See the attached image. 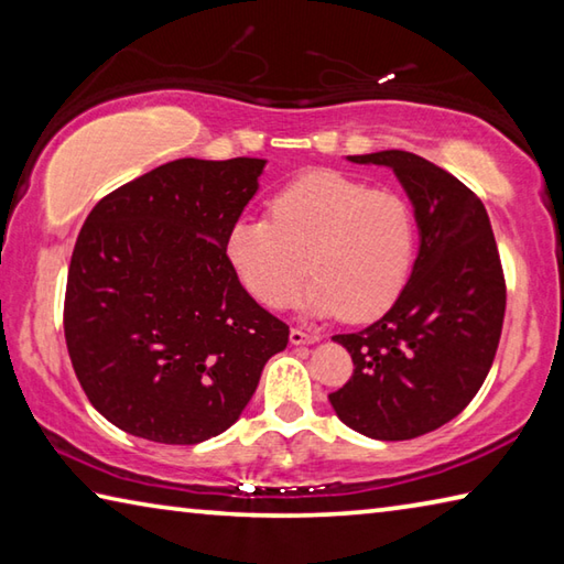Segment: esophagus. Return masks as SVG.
<instances>
[{
	"label": "esophagus",
	"mask_w": 564,
	"mask_h": 564,
	"mask_svg": "<svg viewBox=\"0 0 564 564\" xmlns=\"http://www.w3.org/2000/svg\"><path fill=\"white\" fill-rule=\"evenodd\" d=\"M291 343L293 346H308V343H316V340H321L316 333H305V330H301V328H291Z\"/></svg>",
	"instance_id": "1"
}]
</instances>
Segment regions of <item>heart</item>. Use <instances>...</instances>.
I'll use <instances>...</instances> for the list:
<instances>
[{
  "instance_id": "b5f03b06",
  "label": "heart",
  "mask_w": 564,
  "mask_h": 564,
  "mask_svg": "<svg viewBox=\"0 0 564 564\" xmlns=\"http://www.w3.org/2000/svg\"><path fill=\"white\" fill-rule=\"evenodd\" d=\"M269 216L228 226L224 253L236 281L265 308H285L305 279V308L376 321L403 293L415 259V216L405 198L330 169L308 171L271 198Z\"/></svg>"
}]
</instances>
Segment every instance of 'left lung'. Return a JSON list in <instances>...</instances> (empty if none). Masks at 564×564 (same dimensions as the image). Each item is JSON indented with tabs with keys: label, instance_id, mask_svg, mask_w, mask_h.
<instances>
[{
	"label": "left lung",
	"instance_id": "8db88e82",
	"mask_svg": "<svg viewBox=\"0 0 564 564\" xmlns=\"http://www.w3.org/2000/svg\"><path fill=\"white\" fill-rule=\"evenodd\" d=\"M393 169L413 204L417 259L383 318L340 333L352 376L328 400L352 431L410 441L445 425L490 373L505 318V275L488 212L463 181L410 151L348 156Z\"/></svg>",
	"mask_w": 564,
	"mask_h": 564
}]
</instances>
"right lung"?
Listing matches in <instances>:
<instances>
[{
    "label": "right lung",
    "instance_id": "right-lung-1",
    "mask_svg": "<svg viewBox=\"0 0 564 564\" xmlns=\"http://www.w3.org/2000/svg\"><path fill=\"white\" fill-rule=\"evenodd\" d=\"M265 159H176L111 191L76 238L64 299L74 373L123 433L196 445L231 427L289 326L228 269L226 231Z\"/></svg>",
    "mask_w": 564,
    "mask_h": 564
}]
</instances>
